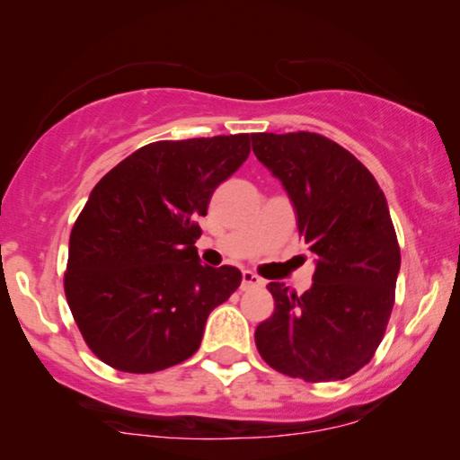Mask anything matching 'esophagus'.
Instances as JSON below:
<instances>
[{
	"label": "esophagus",
	"instance_id": "1",
	"mask_svg": "<svg viewBox=\"0 0 460 460\" xmlns=\"http://www.w3.org/2000/svg\"><path fill=\"white\" fill-rule=\"evenodd\" d=\"M261 285H263V280L260 279V276L249 272V270H244V272H243V285H241L243 291H247V288H253V287H261Z\"/></svg>",
	"mask_w": 460,
	"mask_h": 460
}]
</instances>
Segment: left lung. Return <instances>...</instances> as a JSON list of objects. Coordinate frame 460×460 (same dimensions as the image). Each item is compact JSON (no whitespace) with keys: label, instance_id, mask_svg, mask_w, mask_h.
I'll use <instances>...</instances> for the list:
<instances>
[{"label":"left lung","instance_id":"8db88e82","mask_svg":"<svg viewBox=\"0 0 460 460\" xmlns=\"http://www.w3.org/2000/svg\"><path fill=\"white\" fill-rule=\"evenodd\" d=\"M251 140L257 159L285 186L299 236L316 261L304 295L268 285L274 314L257 326V351L295 379H348L375 356L395 299L400 247L385 194L329 137L293 131Z\"/></svg>","mask_w":460,"mask_h":460}]
</instances>
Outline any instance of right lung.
<instances>
[{
  "label": "right lung",
  "instance_id": "obj_1",
  "mask_svg": "<svg viewBox=\"0 0 460 460\" xmlns=\"http://www.w3.org/2000/svg\"><path fill=\"white\" fill-rule=\"evenodd\" d=\"M251 153V136L161 140L93 186L68 243L65 295L87 348L123 373H156L199 349L241 270L199 260L197 217Z\"/></svg>",
  "mask_w": 460,
  "mask_h": 460
}]
</instances>
